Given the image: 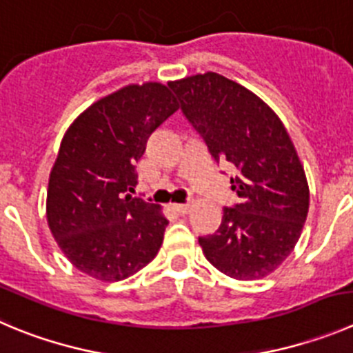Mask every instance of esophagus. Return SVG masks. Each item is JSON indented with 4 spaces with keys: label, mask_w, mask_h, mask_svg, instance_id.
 I'll return each instance as SVG.
<instances>
[{
    "label": "esophagus",
    "mask_w": 353,
    "mask_h": 353,
    "mask_svg": "<svg viewBox=\"0 0 353 353\" xmlns=\"http://www.w3.org/2000/svg\"><path fill=\"white\" fill-rule=\"evenodd\" d=\"M174 212H177L179 216H184V214L190 212V205H186V203H176V205H172Z\"/></svg>",
    "instance_id": "obj_1"
}]
</instances>
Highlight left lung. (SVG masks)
I'll use <instances>...</instances> for the list:
<instances>
[{
	"label": "left lung",
	"instance_id": "obj_1",
	"mask_svg": "<svg viewBox=\"0 0 353 353\" xmlns=\"http://www.w3.org/2000/svg\"><path fill=\"white\" fill-rule=\"evenodd\" d=\"M181 111L216 163L233 170L239 196L212 235L199 236L205 258L239 281L272 273L294 249L308 214V184L288 130L242 85L205 72L170 83Z\"/></svg>",
	"mask_w": 353,
	"mask_h": 353
}]
</instances>
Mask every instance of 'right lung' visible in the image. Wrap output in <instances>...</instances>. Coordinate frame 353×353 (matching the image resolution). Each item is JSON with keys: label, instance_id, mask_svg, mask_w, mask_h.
Listing matches in <instances>:
<instances>
[{"label": "right lung", "instance_id": "right-lung-1", "mask_svg": "<svg viewBox=\"0 0 353 353\" xmlns=\"http://www.w3.org/2000/svg\"><path fill=\"white\" fill-rule=\"evenodd\" d=\"M177 111L170 87L128 85L72 121L50 172L47 219L65 258L118 282L157 256L169 225L160 207L128 193L150 136Z\"/></svg>", "mask_w": 353, "mask_h": 353}]
</instances>
